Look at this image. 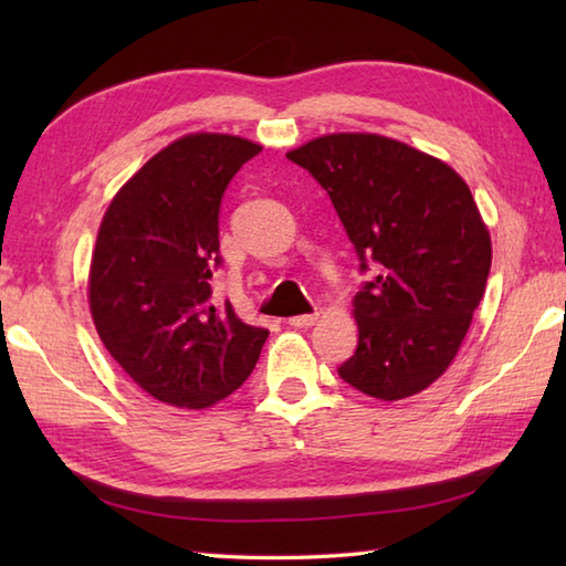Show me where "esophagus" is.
<instances>
[{
	"label": "esophagus",
	"instance_id": "esophagus-1",
	"mask_svg": "<svg viewBox=\"0 0 566 566\" xmlns=\"http://www.w3.org/2000/svg\"><path fill=\"white\" fill-rule=\"evenodd\" d=\"M318 321V314H304V316H292L290 326L292 328H311Z\"/></svg>",
	"mask_w": 566,
	"mask_h": 566
}]
</instances>
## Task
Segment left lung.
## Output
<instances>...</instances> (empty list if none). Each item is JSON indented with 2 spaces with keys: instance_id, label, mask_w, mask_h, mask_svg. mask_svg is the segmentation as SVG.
<instances>
[{
  "instance_id": "obj_1",
  "label": "left lung",
  "mask_w": 566,
  "mask_h": 566,
  "mask_svg": "<svg viewBox=\"0 0 566 566\" xmlns=\"http://www.w3.org/2000/svg\"><path fill=\"white\" fill-rule=\"evenodd\" d=\"M328 191L359 270L357 350L343 381L381 401L428 389L450 367L486 290L491 238L450 165L375 134H333L286 153Z\"/></svg>"
}]
</instances>
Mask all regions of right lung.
<instances>
[{
    "label": "right lung",
    "mask_w": 566,
    "mask_h": 566,
    "mask_svg": "<svg viewBox=\"0 0 566 566\" xmlns=\"http://www.w3.org/2000/svg\"><path fill=\"white\" fill-rule=\"evenodd\" d=\"M262 148L238 136L170 143L118 189L99 226L90 308L106 350L153 399L207 408L255 369L270 331L213 298L228 182Z\"/></svg>",
    "instance_id": "1"
}]
</instances>
